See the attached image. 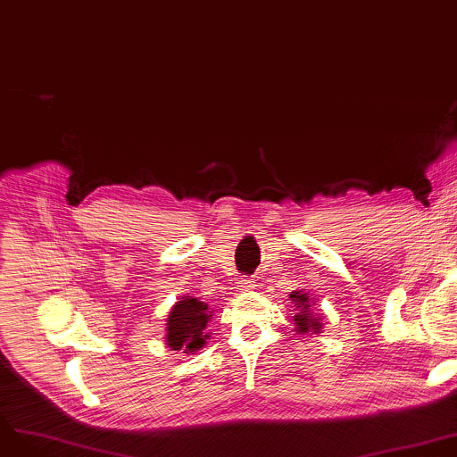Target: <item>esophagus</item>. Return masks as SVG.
Returning <instances> with one entry per match:
<instances>
[{"instance_id": "obj_1", "label": "esophagus", "mask_w": 457, "mask_h": 457, "mask_svg": "<svg viewBox=\"0 0 457 457\" xmlns=\"http://www.w3.org/2000/svg\"><path fill=\"white\" fill-rule=\"evenodd\" d=\"M241 293H248V291H253L255 289V281H252V279H243L241 281Z\"/></svg>"}]
</instances>
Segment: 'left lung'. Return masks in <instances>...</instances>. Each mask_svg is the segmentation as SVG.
I'll return each mask as SVG.
<instances>
[{"mask_svg":"<svg viewBox=\"0 0 457 457\" xmlns=\"http://www.w3.org/2000/svg\"><path fill=\"white\" fill-rule=\"evenodd\" d=\"M295 303V317H293V322H295V331H298L300 335H309V333H322V319L320 315L313 313V309H311V305H313V302L309 300L307 293H302V291H295L291 296H289Z\"/></svg>","mask_w":457,"mask_h":457,"instance_id":"1","label":"left lung"}]
</instances>
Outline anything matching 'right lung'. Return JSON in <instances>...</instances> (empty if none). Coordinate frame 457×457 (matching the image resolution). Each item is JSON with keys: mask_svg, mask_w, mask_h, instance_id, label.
Instances as JSON below:
<instances>
[{"mask_svg": "<svg viewBox=\"0 0 457 457\" xmlns=\"http://www.w3.org/2000/svg\"><path fill=\"white\" fill-rule=\"evenodd\" d=\"M211 319L212 311L205 302L195 296L179 298L166 319V346L187 355L196 353L209 339L205 328Z\"/></svg>", "mask_w": 457, "mask_h": 457, "instance_id": "obj_1", "label": "right lung"}]
</instances>
